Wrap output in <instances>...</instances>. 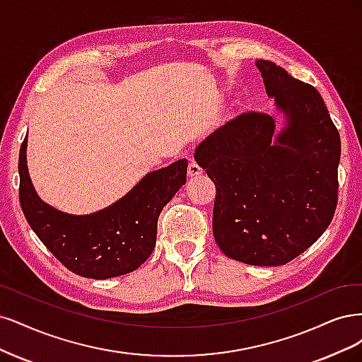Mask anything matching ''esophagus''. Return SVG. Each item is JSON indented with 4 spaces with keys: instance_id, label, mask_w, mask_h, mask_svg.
<instances>
[{
    "instance_id": "1",
    "label": "esophagus",
    "mask_w": 362,
    "mask_h": 362,
    "mask_svg": "<svg viewBox=\"0 0 362 362\" xmlns=\"http://www.w3.org/2000/svg\"><path fill=\"white\" fill-rule=\"evenodd\" d=\"M202 173H203V171H202V168H200V167H198L197 162L191 160L189 164H188V177H191V179L198 177V176H200Z\"/></svg>"
}]
</instances>
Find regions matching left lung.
<instances>
[{
    "label": "left lung",
    "mask_w": 362,
    "mask_h": 362,
    "mask_svg": "<svg viewBox=\"0 0 362 362\" xmlns=\"http://www.w3.org/2000/svg\"><path fill=\"white\" fill-rule=\"evenodd\" d=\"M267 96L287 117L243 112L209 135L195 160L215 183L214 236L227 257L254 266L296 259L331 224L341 141L320 93L259 60Z\"/></svg>",
    "instance_id": "obj_1"
}]
</instances>
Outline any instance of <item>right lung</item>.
<instances>
[{
    "instance_id": "1",
    "label": "right lung",
    "mask_w": 362,
    "mask_h": 362,
    "mask_svg": "<svg viewBox=\"0 0 362 362\" xmlns=\"http://www.w3.org/2000/svg\"><path fill=\"white\" fill-rule=\"evenodd\" d=\"M27 136L19 150V202L30 227L55 259L76 275L107 279L138 269L156 243L158 218L186 182L180 159L139 182L117 203L91 215H67L43 203L27 170Z\"/></svg>"
}]
</instances>
